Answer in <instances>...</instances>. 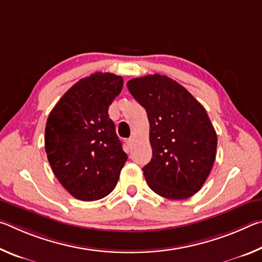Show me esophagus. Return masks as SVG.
Segmentation results:
<instances>
[{"label": "esophagus", "mask_w": 262, "mask_h": 262, "mask_svg": "<svg viewBox=\"0 0 262 262\" xmlns=\"http://www.w3.org/2000/svg\"><path fill=\"white\" fill-rule=\"evenodd\" d=\"M133 142H134V139H133V137H129V139L126 140V143H127V145H128V147H129V148L132 147Z\"/></svg>", "instance_id": "obj_1"}]
</instances>
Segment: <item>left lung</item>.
I'll use <instances>...</instances> for the list:
<instances>
[{
    "instance_id": "obj_1",
    "label": "left lung",
    "mask_w": 262,
    "mask_h": 262,
    "mask_svg": "<svg viewBox=\"0 0 262 262\" xmlns=\"http://www.w3.org/2000/svg\"><path fill=\"white\" fill-rule=\"evenodd\" d=\"M127 88L147 111L152 158L143 170L155 193L184 200L201 189L215 162L217 135L206 110L164 75L133 78Z\"/></svg>"
}]
</instances>
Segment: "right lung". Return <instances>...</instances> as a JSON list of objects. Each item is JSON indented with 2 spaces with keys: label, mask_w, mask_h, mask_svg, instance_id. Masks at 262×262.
Returning a JSON list of instances; mask_svg holds the SVG:
<instances>
[{
  "label": "right lung",
  "mask_w": 262,
  "mask_h": 262,
  "mask_svg": "<svg viewBox=\"0 0 262 262\" xmlns=\"http://www.w3.org/2000/svg\"><path fill=\"white\" fill-rule=\"evenodd\" d=\"M123 78L95 73L79 79L48 115L45 150L61 185L82 201H96L112 192L127 161L108 117Z\"/></svg>",
  "instance_id": "right-lung-1"
}]
</instances>
